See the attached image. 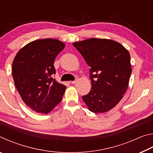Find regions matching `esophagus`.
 Here are the masks:
<instances>
[{
	"label": "esophagus",
	"mask_w": 153,
	"mask_h": 153,
	"mask_svg": "<svg viewBox=\"0 0 153 153\" xmlns=\"http://www.w3.org/2000/svg\"><path fill=\"white\" fill-rule=\"evenodd\" d=\"M77 80H78V79H77V78H76V79H75L74 81H70V82H69V84H76V83L77 82Z\"/></svg>",
	"instance_id": "34e87169"
}]
</instances>
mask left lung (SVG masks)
Masks as SVG:
<instances>
[{
	"instance_id": "left-lung-1",
	"label": "left lung",
	"mask_w": 153,
	"mask_h": 153,
	"mask_svg": "<svg viewBox=\"0 0 153 153\" xmlns=\"http://www.w3.org/2000/svg\"><path fill=\"white\" fill-rule=\"evenodd\" d=\"M73 45L90 67L92 88L83 100L93 113L107 112L118 104L128 88L131 73L128 51L120 43L101 38Z\"/></svg>"
}]
</instances>
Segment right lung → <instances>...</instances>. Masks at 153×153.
Wrapping results in <instances>:
<instances>
[{
  "instance_id": "add662e5",
  "label": "right lung",
  "mask_w": 153,
  "mask_h": 153,
  "mask_svg": "<svg viewBox=\"0 0 153 153\" xmlns=\"http://www.w3.org/2000/svg\"><path fill=\"white\" fill-rule=\"evenodd\" d=\"M65 44L52 38L37 40L20 49L13 62L15 87L28 107L47 114L63 98L66 86L53 78L54 61Z\"/></svg>"
}]
</instances>
